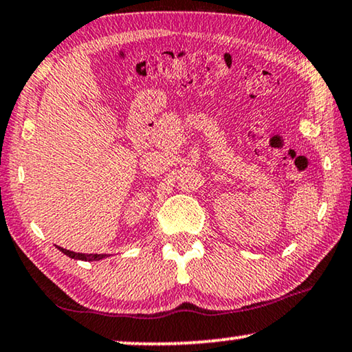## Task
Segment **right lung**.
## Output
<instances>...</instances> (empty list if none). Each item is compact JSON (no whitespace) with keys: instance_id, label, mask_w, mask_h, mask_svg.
<instances>
[{"instance_id":"add662e5","label":"right lung","mask_w":352,"mask_h":352,"mask_svg":"<svg viewBox=\"0 0 352 352\" xmlns=\"http://www.w3.org/2000/svg\"><path fill=\"white\" fill-rule=\"evenodd\" d=\"M61 253H65L66 256H69L72 259H82V261H99L102 258H106L107 254H83V253H74V251H69V250H65L58 246Z\"/></svg>"}]
</instances>
